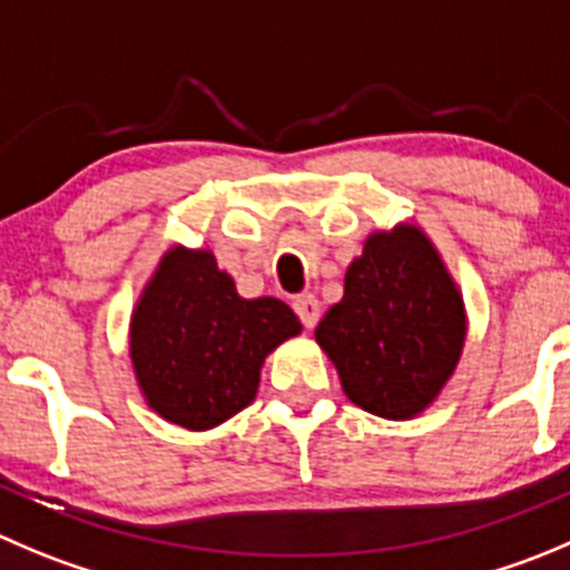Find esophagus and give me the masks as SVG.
Returning a JSON list of instances; mask_svg holds the SVG:
<instances>
[{"instance_id":"1","label":"esophagus","mask_w":570,"mask_h":570,"mask_svg":"<svg viewBox=\"0 0 570 570\" xmlns=\"http://www.w3.org/2000/svg\"><path fill=\"white\" fill-rule=\"evenodd\" d=\"M294 311L296 316L302 318V324H305V330H313L318 324V316H322V305H318V299L313 294H302L294 299Z\"/></svg>"}]
</instances>
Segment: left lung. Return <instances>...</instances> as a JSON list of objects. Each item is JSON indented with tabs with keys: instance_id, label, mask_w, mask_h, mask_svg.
I'll list each match as a JSON object with an SVG mask.
<instances>
[{
	"instance_id": "1",
	"label": "left lung",
	"mask_w": 570,
	"mask_h": 570,
	"mask_svg": "<svg viewBox=\"0 0 570 570\" xmlns=\"http://www.w3.org/2000/svg\"><path fill=\"white\" fill-rule=\"evenodd\" d=\"M464 341L462 291L416 224L366 237L346 268L344 296L316 327L346 397L383 420H414L436 403Z\"/></svg>"
}]
</instances>
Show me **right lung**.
I'll return each instance as SVG.
<instances>
[{
    "label": "right lung",
    "instance_id": "obj_1",
    "mask_svg": "<svg viewBox=\"0 0 570 570\" xmlns=\"http://www.w3.org/2000/svg\"><path fill=\"white\" fill-rule=\"evenodd\" d=\"M299 333L282 299H243L209 248L170 246L134 305L128 352L148 409L209 431L252 405L265 357Z\"/></svg>",
    "mask_w": 570,
    "mask_h": 570
}]
</instances>
